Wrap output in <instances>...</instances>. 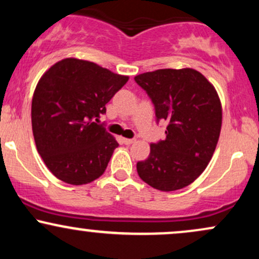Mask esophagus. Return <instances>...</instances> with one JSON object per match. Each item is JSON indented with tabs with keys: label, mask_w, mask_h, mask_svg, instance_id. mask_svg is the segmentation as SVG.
I'll list each match as a JSON object with an SVG mask.
<instances>
[{
	"label": "esophagus",
	"mask_w": 259,
	"mask_h": 259,
	"mask_svg": "<svg viewBox=\"0 0 259 259\" xmlns=\"http://www.w3.org/2000/svg\"><path fill=\"white\" fill-rule=\"evenodd\" d=\"M121 141H123V144H125V145H132V144H134V141H135V140L134 139H121Z\"/></svg>",
	"instance_id": "1"
}]
</instances>
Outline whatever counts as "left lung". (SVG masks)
Instances as JSON below:
<instances>
[{"label":"left lung","mask_w":259,"mask_h":259,"mask_svg":"<svg viewBox=\"0 0 259 259\" xmlns=\"http://www.w3.org/2000/svg\"><path fill=\"white\" fill-rule=\"evenodd\" d=\"M154 106L157 124L167 121L165 139L151 144L138 162L139 177L160 191H175L197 179L212 158L222 127L214 86L195 69H158L135 76Z\"/></svg>","instance_id":"8db88e82"}]
</instances>
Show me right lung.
I'll list each match as a JSON object with an SVG mask.
<instances>
[{
  "label": "right lung",
  "mask_w": 259,
  "mask_h": 259,
  "mask_svg": "<svg viewBox=\"0 0 259 259\" xmlns=\"http://www.w3.org/2000/svg\"><path fill=\"white\" fill-rule=\"evenodd\" d=\"M127 76L92 62L65 58L41 76L31 102L37 152L51 173L84 185L105 173L119 144L96 123Z\"/></svg>",
  "instance_id": "1"
}]
</instances>
